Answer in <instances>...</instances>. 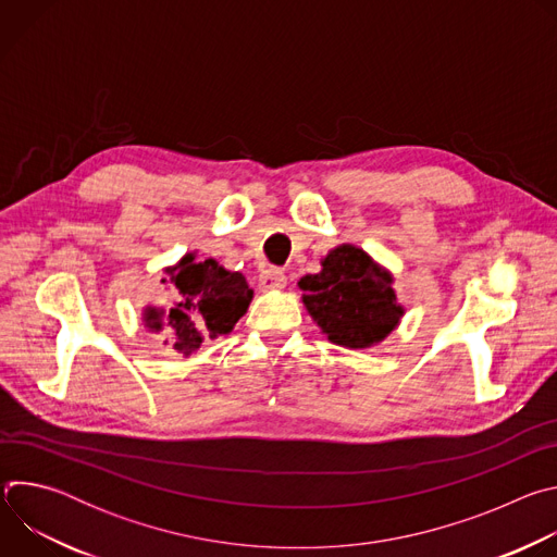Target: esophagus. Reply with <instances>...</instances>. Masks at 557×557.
Segmentation results:
<instances>
[{"label": "esophagus", "instance_id": "obj_1", "mask_svg": "<svg viewBox=\"0 0 557 557\" xmlns=\"http://www.w3.org/2000/svg\"><path fill=\"white\" fill-rule=\"evenodd\" d=\"M258 286H260L262 290H277V288H284V286H286V275H284L280 269H267V271L260 273Z\"/></svg>", "mask_w": 557, "mask_h": 557}]
</instances>
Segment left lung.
Here are the masks:
<instances>
[{
  "instance_id": "obj_1",
  "label": "left lung",
  "mask_w": 557,
  "mask_h": 557,
  "mask_svg": "<svg viewBox=\"0 0 557 557\" xmlns=\"http://www.w3.org/2000/svg\"><path fill=\"white\" fill-rule=\"evenodd\" d=\"M299 288L306 290L304 306L317 326L346 348L379 344L404 314L389 273L352 245L333 249L322 260V271L301 277Z\"/></svg>"
}]
</instances>
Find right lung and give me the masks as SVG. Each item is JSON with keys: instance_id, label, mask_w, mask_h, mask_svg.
<instances>
[{"instance_id": "add662e5", "label": "right lung", "mask_w": 557, "mask_h": 557, "mask_svg": "<svg viewBox=\"0 0 557 557\" xmlns=\"http://www.w3.org/2000/svg\"><path fill=\"white\" fill-rule=\"evenodd\" d=\"M170 282L178 288L174 308L168 314L147 308L145 322L153 331H165L170 346L185 357L231 333L253 299L243 273L226 271L215 260L196 262L194 253L170 269Z\"/></svg>"}]
</instances>
